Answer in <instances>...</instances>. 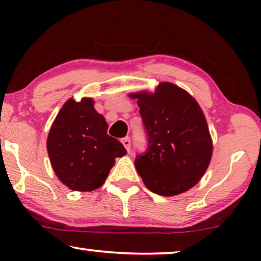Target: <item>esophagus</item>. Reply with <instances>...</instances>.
Segmentation results:
<instances>
[{"label": "esophagus", "mask_w": 261, "mask_h": 261, "mask_svg": "<svg viewBox=\"0 0 261 261\" xmlns=\"http://www.w3.org/2000/svg\"><path fill=\"white\" fill-rule=\"evenodd\" d=\"M122 144L124 146V148L127 149V152H130V145H132L130 138L129 137H126L124 139H122Z\"/></svg>", "instance_id": "obj_1"}]
</instances>
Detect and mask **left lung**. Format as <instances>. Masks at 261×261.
<instances>
[{"instance_id":"1","label":"left lung","mask_w":261,"mask_h":261,"mask_svg":"<svg viewBox=\"0 0 261 261\" xmlns=\"http://www.w3.org/2000/svg\"><path fill=\"white\" fill-rule=\"evenodd\" d=\"M147 134V149L135 167L147 189L160 196L185 192L208 169L213 142L201 107L187 91L169 82L154 94L137 92Z\"/></svg>"}]
</instances>
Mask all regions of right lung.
<instances>
[{
  "label": "right lung",
  "mask_w": 261,
  "mask_h": 261,
  "mask_svg": "<svg viewBox=\"0 0 261 261\" xmlns=\"http://www.w3.org/2000/svg\"><path fill=\"white\" fill-rule=\"evenodd\" d=\"M108 123L91 98H70L57 115L47 138V152L57 177L73 191L101 187L115 164L127 153L107 134Z\"/></svg>",
  "instance_id": "right-lung-1"
}]
</instances>
